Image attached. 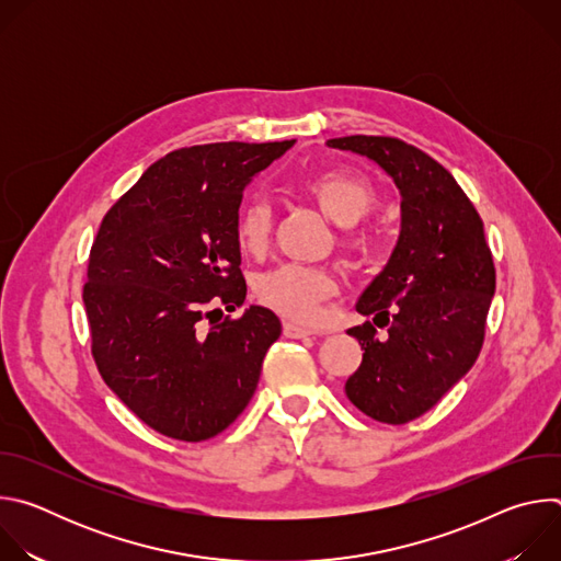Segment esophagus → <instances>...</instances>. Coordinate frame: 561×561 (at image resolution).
<instances>
[{
	"instance_id": "esophagus-1",
	"label": "esophagus",
	"mask_w": 561,
	"mask_h": 561,
	"mask_svg": "<svg viewBox=\"0 0 561 561\" xmlns=\"http://www.w3.org/2000/svg\"><path fill=\"white\" fill-rule=\"evenodd\" d=\"M284 335L290 337V340H306V337H310V335H314V333L308 331V329H304V327H297V324L286 322V324H284Z\"/></svg>"
}]
</instances>
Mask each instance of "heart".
Returning <instances> with one entry per match:
<instances>
[{
	"label": "heart",
	"mask_w": 561,
	"mask_h": 561,
	"mask_svg": "<svg viewBox=\"0 0 561 561\" xmlns=\"http://www.w3.org/2000/svg\"><path fill=\"white\" fill-rule=\"evenodd\" d=\"M299 191L337 224H355L375 202V186L364 175L344 169L312 173L299 182ZM271 232L273 213L266 202L253 199L237 213L234 239L242 253L260 257L271 244ZM340 244L353 255H366L373 247V230L346 226ZM337 288V277L327 268L284 264L255 282V299L288 322L314 324Z\"/></svg>",
	"instance_id": "1"
}]
</instances>
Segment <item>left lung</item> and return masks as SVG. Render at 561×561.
I'll return each instance as SVG.
<instances>
[{"label": "left lung", "instance_id": "8db88e82", "mask_svg": "<svg viewBox=\"0 0 561 561\" xmlns=\"http://www.w3.org/2000/svg\"><path fill=\"white\" fill-rule=\"evenodd\" d=\"M329 146L370 157L402 193V234L348 329L364 351L346 397L381 424H409L431 411L470 370L484 346L495 264L484 221L455 178L431 154L386 135H351Z\"/></svg>", "mask_w": 561, "mask_h": 561}]
</instances>
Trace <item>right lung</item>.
<instances>
[{
  "label": "right lung",
  "mask_w": 561,
  "mask_h": 561,
  "mask_svg": "<svg viewBox=\"0 0 561 561\" xmlns=\"http://www.w3.org/2000/svg\"><path fill=\"white\" fill-rule=\"evenodd\" d=\"M290 146L173 150L108 208L93 239L82 293L93 359L122 402L171 439H210L242 415L282 333L262 306L230 317L247 299L234 217L251 178Z\"/></svg>",
  "instance_id": "add662e5"
}]
</instances>
